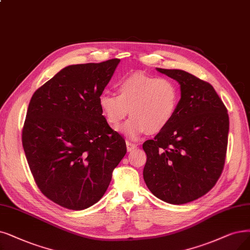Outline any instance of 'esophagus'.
<instances>
[{
	"label": "esophagus",
	"mask_w": 250,
	"mask_h": 250,
	"mask_svg": "<svg viewBox=\"0 0 250 250\" xmlns=\"http://www.w3.org/2000/svg\"><path fill=\"white\" fill-rule=\"evenodd\" d=\"M126 146H127V151H128V152L133 151V149L137 146L135 144L130 143V142H126Z\"/></svg>",
	"instance_id": "34e87169"
}]
</instances>
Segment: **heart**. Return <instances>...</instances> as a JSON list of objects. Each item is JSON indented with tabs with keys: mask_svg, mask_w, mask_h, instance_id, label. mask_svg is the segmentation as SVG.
Instances as JSON below:
<instances>
[{
	"mask_svg": "<svg viewBox=\"0 0 250 250\" xmlns=\"http://www.w3.org/2000/svg\"><path fill=\"white\" fill-rule=\"evenodd\" d=\"M117 90L118 94L102 92L98 104L106 122L116 130L130 112L132 117L122 130L131 139L164 130L173 119L179 102L178 87L170 78L135 73L119 80Z\"/></svg>",
	"mask_w": 250,
	"mask_h": 250,
	"instance_id": "1",
	"label": "heart"
}]
</instances>
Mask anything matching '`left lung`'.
I'll use <instances>...</instances> for the list:
<instances>
[{"mask_svg": "<svg viewBox=\"0 0 250 250\" xmlns=\"http://www.w3.org/2000/svg\"><path fill=\"white\" fill-rule=\"evenodd\" d=\"M157 71L178 82L181 99L169 125L143 145L144 179L162 201L185 204L210 191L223 172L229 115L209 83L182 69Z\"/></svg>", "mask_w": 250, "mask_h": 250, "instance_id": "obj_1", "label": "left lung"}]
</instances>
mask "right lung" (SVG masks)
<instances>
[{
    "label": "right lung",
    "instance_id": "1",
    "mask_svg": "<svg viewBox=\"0 0 250 250\" xmlns=\"http://www.w3.org/2000/svg\"><path fill=\"white\" fill-rule=\"evenodd\" d=\"M120 59L68 65L32 96L22 129L29 169L41 192L72 210L101 200L126 154L107 124L98 96Z\"/></svg>",
    "mask_w": 250,
    "mask_h": 250
}]
</instances>
